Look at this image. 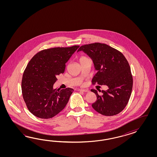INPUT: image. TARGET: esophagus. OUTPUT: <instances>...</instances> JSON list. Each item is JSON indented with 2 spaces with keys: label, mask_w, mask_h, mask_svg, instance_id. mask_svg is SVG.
I'll use <instances>...</instances> for the list:
<instances>
[{
  "label": "esophagus",
  "mask_w": 157,
  "mask_h": 157,
  "mask_svg": "<svg viewBox=\"0 0 157 157\" xmlns=\"http://www.w3.org/2000/svg\"><path fill=\"white\" fill-rule=\"evenodd\" d=\"M78 90L82 91V92H85V93H87V92L89 91L87 90V89H78Z\"/></svg>",
  "instance_id": "obj_1"
}]
</instances>
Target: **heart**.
I'll list each match as a JSON object with an SVG mask.
<instances>
[{"instance_id": "heart-1", "label": "heart", "mask_w": 157, "mask_h": 157, "mask_svg": "<svg viewBox=\"0 0 157 157\" xmlns=\"http://www.w3.org/2000/svg\"><path fill=\"white\" fill-rule=\"evenodd\" d=\"M85 58H86V57H81V59H85Z\"/></svg>"}]
</instances>
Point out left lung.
Returning <instances> with one entry per match:
<instances>
[{"label":"left lung","mask_w":157,"mask_h":157,"mask_svg":"<svg viewBox=\"0 0 157 157\" xmlns=\"http://www.w3.org/2000/svg\"><path fill=\"white\" fill-rule=\"evenodd\" d=\"M81 51L91 58L97 71L92 84L104 85L109 88L102 90V95H98L96 90H91L97 96L93 108L104 116L118 114L128 104L132 90L133 78L127 60L121 52L102 43L82 45L78 52Z\"/></svg>","instance_id":"obj_1"}]
</instances>
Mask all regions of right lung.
Returning <instances> with one entry per match:
<instances>
[{
  "mask_svg": "<svg viewBox=\"0 0 157 157\" xmlns=\"http://www.w3.org/2000/svg\"><path fill=\"white\" fill-rule=\"evenodd\" d=\"M79 45L44 49L29 62L21 82L24 101L29 110L41 119L52 118L63 109L74 89H54L56 76L64 73L66 63Z\"/></svg>",
  "mask_w": 157,
  "mask_h": 157,
  "instance_id": "right-lung-1",
  "label": "right lung"
}]
</instances>
